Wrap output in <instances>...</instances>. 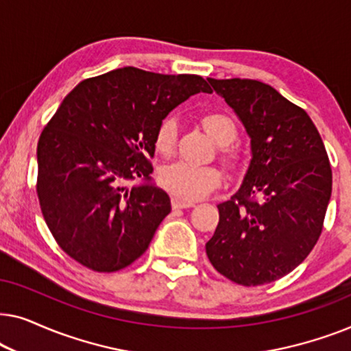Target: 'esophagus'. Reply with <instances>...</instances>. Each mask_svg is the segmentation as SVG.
Instances as JSON below:
<instances>
[{
	"mask_svg": "<svg viewBox=\"0 0 351 351\" xmlns=\"http://www.w3.org/2000/svg\"><path fill=\"white\" fill-rule=\"evenodd\" d=\"M193 206H195V203H191V201L172 198V208L174 209H189V208H193Z\"/></svg>",
	"mask_w": 351,
	"mask_h": 351,
	"instance_id": "obj_1",
	"label": "esophagus"
}]
</instances>
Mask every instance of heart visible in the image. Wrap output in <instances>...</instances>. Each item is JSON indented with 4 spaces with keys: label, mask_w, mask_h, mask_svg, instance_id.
Segmentation results:
<instances>
[{
    "label": "heart",
    "mask_w": 351,
    "mask_h": 351,
    "mask_svg": "<svg viewBox=\"0 0 351 351\" xmlns=\"http://www.w3.org/2000/svg\"><path fill=\"white\" fill-rule=\"evenodd\" d=\"M201 124L204 131L209 134V137L214 142L220 143V152H222V160L230 167L238 166L241 155L237 148L230 147L228 143L237 137L238 126L234 119L228 113L214 110L201 117ZM177 121L174 118L162 119L158 126L155 143L156 150L162 155H169L174 150L177 141ZM223 176L222 171L215 166H193L189 162L179 161L174 165L166 166L160 174V184L162 189H166L176 198L185 201L203 199L209 193L217 189L222 184Z\"/></svg>",
    "instance_id": "obj_1"
}]
</instances>
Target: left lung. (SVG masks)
<instances>
[{
    "mask_svg": "<svg viewBox=\"0 0 351 351\" xmlns=\"http://www.w3.org/2000/svg\"><path fill=\"white\" fill-rule=\"evenodd\" d=\"M208 81L246 129L251 160L237 193L217 204L206 254L233 282L267 285L300 265L318 241L332 191L328 153L305 110L270 84Z\"/></svg>",
    "mask_w": 351,
    "mask_h": 351,
    "instance_id": "1",
    "label": "left lung"
}]
</instances>
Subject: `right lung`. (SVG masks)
Returning <instances> with one entry per match:
<instances>
[{"label":"right lung","mask_w":351,"mask_h":351,"mask_svg":"<svg viewBox=\"0 0 351 351\" xmlns=\"http://www.w3.org/2000/svg\"><path fill=\"white\" fill-rule=\"evenodd\" d=\"M198 93H213L198 75L124 66L81 81L62 100L38 141L36 191L52 237L71 258L110 273L147 251L171 213L147 158L162 119Z\"/></svg>","instance_id":"right-lung-1"}]
</instances>
